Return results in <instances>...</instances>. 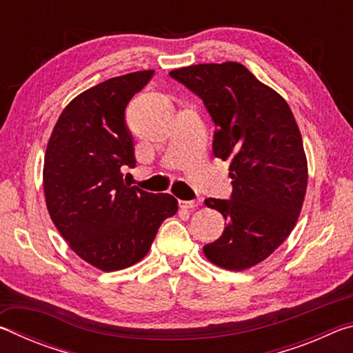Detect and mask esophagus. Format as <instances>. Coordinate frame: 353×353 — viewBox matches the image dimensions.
I'll return each mask as SVG.
<instances>
[{"label":"esophagus","instance_id":"esophagus-1","mask_svg":"<svg viewBox=\"0 0 353 353\" xmlns=\"http://www.w3.org/2000/svg\"><path fill=\"white\" fill-rule=\"evenodd\" d=\"M201 202H202V199H199V198H196L193 201H181V207L182 208H196L201 205Z\"/></svg>","mask_w":353,"mask_h":353}]
</instances>
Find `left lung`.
<instances>
[{
  "instance_id": "1",
  "label": "left lung",
  "mask_w": 353,
  "mask_h": 353,
  "mask_svg": "<svg viewBox=\"0 0 353 353\" xmlns=\"http://www.w3.org/2000/svg\"><path fill=\"white\" fill-rule=\"evenodd\" d=\"M170 76L199 97L216 130L214 157L230 160V199H205L225 219L204 254L243 271L268 259L301 214L308 170L301 130L286 101L241 63H199Z\"/></svg>"
}]
</instances>
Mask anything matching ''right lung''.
Instances as JSON below:
<instances>
[{
    "mask_svg": "<svg viewBox=\"0 0 353 353\" xmlns=\"http://www.w3.org/2000/svg\"><path fill=\"white\" fill-rule=\"evenodd\" d=\"M152 76L154 70L135 71L88 88L65 107L48 141V212L70 248L103 271L140 261L159 227L177 212L171 194L123 181L124 166H135L124 110Z\"/></svg>",
    "mask_w": 353,
    "mask_h": 353,
    "instance_id": "obj_1",
    "label": "right lung"
}]
</instances>
